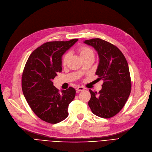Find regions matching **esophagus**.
Listing matches in <instances>:
<instances>
[{"instance_id": "esophagus-1", "label": "esophagus", "mask_w": 152, "mask_h": 152, "mask_svg": "<svg viewBox=\"0 0 152 152\" xmlns=\"http://www.w3.org/2000/svg\"><path fill=\"white\" fill-rule=\"evenodd\" d=\"M85 88L83 86H78L76 88V91H82L83 90H85Z\"/></svg>"}]
</instances>
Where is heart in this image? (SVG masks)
I'll list each match as a JSON object with an SVG mask.
<instances>
[{
    "instance_id": "heart-1",
    "label": "heart",
    "mask_w": 152,
    "mask_h": 152,
    "mask_svg": "<svg viewBox=\"0 0 152 152\" xmlns=\"http://www.w3.org/2000/svg\"><path fill=\"white\" fill-rule=\"evenodd\" d=\"M79 50V53L80 54L81 58L84 59L88 57H89V56H94V52L93 51V50L90 48H89L88 47L85 46H82L80 47L78 49ZM69 58V53H66L62 58V64L63 65H66L67 64V62L68 61Z\"/></svg>"
}]
</instances>
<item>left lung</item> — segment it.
Returning <instances> with one entry per match:
<instances>
[{"mask_svg":"<svg viewBox=\"0 0 152 152\" xmlns=\"http://www.w3.org/2000/svg\"><path fill=\"white\" fill-rule=\"evenodd\" d=\"M84 43L97 51L99 61L96 75L104 81L99 93L89 89L88 105L95 115L110 118L119 113L130 96L132 84L128 63L118 48L103 39H92Z\"/></svg>","mask_w":152,"mask_h":152,"instance_id":"1","label":"left lung"}]
</instances>
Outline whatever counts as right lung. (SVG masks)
I'll return each instance as SVG.
<instances>
[{
  "instance_id": "right-lung-1",
  "label": "right lung",
  "mask_w": 152,
  "mask_h": 152,
  "mask_svg": "<svg viewBox=\"0 0 152 152\" xmlns=\"http://www.w3.org/2000/svg\"><path fill=\"white\" fill-rule=\"evenodd\" d=\"M77 39L43 44L31 53L22 76V89L31 110L42 120L56 124L68 116V106L76 95L69 87L59 91L53 80L62 71V56Z\"/></svg>"
}]
</instances>
